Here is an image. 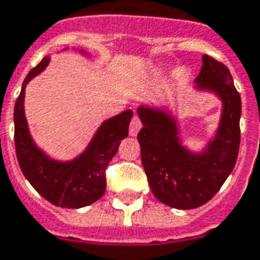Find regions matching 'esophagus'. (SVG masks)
Returning <instances> with one entry per match:
<instances>
[{
  "label": "esophagus",
  "instance_id": "1",
  "mask_svg": "<svg viewBox=\"0 0 260 260\" xmlns=\"http://www.w3.org/2000/svg\"><path fill=\"white\" fill-rule=\"evenodd\" d=\"M140 128H141L140 119H139L137 116H134L133 119H132V121H130V128H128V133H130V136H132V137H136V136L139 134V132H140Z\"/></svg>",
  "mask_w": 260,
  "mask_h": 260
}]
</instances>
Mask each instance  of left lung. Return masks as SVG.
I'll list each match as a JSON object with an SVG mask.
<instances>
[{"label": "left lung", "mask_w": 260, "mask_h": 260, "mask_svg": "<svg viewBox=\"0 0 260 260\" xmlns=\"http://www.w3.org/2000/svg\"><path fill=\"white\" fill-rule=\"evenodd\" d=\"M194 83L197 92L221 100L218 126L201 150L184 144L180 117L166 105L137 107L143 123L137 139L150 188L158 201L177 209L198 208L219 191L235 167L241 141V96L228 68L204 55Z\"/></svg>", "instance_id": "left-lung-1"}]
</instances>
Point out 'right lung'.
Returning a JSON list of instances; mask_svg holds the SVG:
<instances>
[{
	"mask_svg": "<svg viewBox=\"0 0 260 260\" xmlns=\"http://www.w3.org/2000/svg\"><path fill=\"white\" fill-rule=\"evenodd\" d=\"M65 48L62 51H66ZM90 56L83 49H75ZM51 62L45 56L41 63L26 75L14 107L15 151L25 178L39 194L60 208H83L103 197L106 191V171L109 161L119 150L120 141L128 134L133 112L128 109L106 119L94 132L82 153L71 160H56L46 154L34 141L25 116V89L32 79L42 73Z\"/></svg>",
	"mask_w": 260,
	"mask_h": 260,
	"instance_id": "add662e5",
	"label": "right lung"
}]
</instances>
